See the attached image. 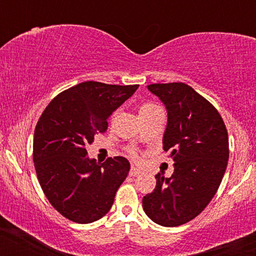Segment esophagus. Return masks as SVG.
<instances>
[{
    "label": "esophagus",
    "mask_w": 256,
    "mask_h": 256,
    "mask_svg": "<svg viewBox=\"0 0 256 256\" xmlns=\"http://www.w3.org/2000/svg\"><path fill=\"white\" fill-rule=\"evenodd\" d=\"M140 172H141V171L138 168V167L132 166V167H131V168H130V172H128V174H130L131 177H135V176H138V174H140Z\"/></svg>",
    "instance_id": "34e87169"
}]
</instances>
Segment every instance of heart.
I'll list each match as a JSON object with an SVG mask.
<instances>
[{"label":"heart","instance_id":"heart-1","mask_svg":"<svg viewBox=\"0 0 256 256\" xmlns=\"http://www.w3.org/2000/svg\"><path fill=\"white\" fill-rule=\"evenodd\" d=\"M156 109H160V106L157 104H154V102H144V104H141L140 109H138V112H140V115H144V114H147V112H154V110ZM128 154H130L131 157H135L136 154L134 150H128Z\"/></svg>","mask_w":256,"mask_h":256}]
</instances>
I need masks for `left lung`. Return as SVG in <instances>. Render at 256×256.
Listing matches in <instances>:
<instances>
[{"mask_svg":"<svg viewBox=\"0 0 256 256\" xmlns=\"http://www.w3.org/2000/svg\"><path fill=\"white\" fill-rule=\"evenodd\" d=\"M168 112L164 151L174 171L157 174L154 192L144 197V213L154 223L178 226L203 212L220 186L229 158L228 131L218 110L184 82L150 84Z\"/></svg>","mask_w":256,"mask_h":256,"instance_id":"1","label":"left lung"}]
</instances>
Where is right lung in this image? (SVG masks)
<instances>
[{"label": "right lung", "instance_id": "obj_1", "mask_svg": "<svg viewBox=\"0 0 256 256\" xmlns=\"http://www.w3.org/2000/svg\"><path fill=\"white\" fill-rule=\"evenodd\" d=\"M138 88L80 82L59 92L40 115L33 140L36 174L49 203L64 218L92 223L112 208L130 164L121 156L98 164L86 157V146L106 131L109 116Z\"/></svg>", "mask_w": 256, "mask_h": 256}]
</instances>
